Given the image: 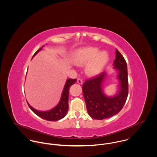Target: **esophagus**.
I'll return each mask as SVG.
<instances>
[{"label": "esophagus", "instance_id": "esophagus-1", "mask_svg": "<svg viewBox=\"0 0 157 157\" xmlns=\"http://www.w3.org/2000/svg\"><path fill=\"white\" fill-rule=\"evenodd\" d=\"M77 82H78V83L79 84H82V80L81 79H80V78H78V79H77Z\"/></svg>", "mask_w": 157, "mask_h": 157}]
</instances>
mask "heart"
<instances>
[{
    "label": "heart",
    "instance_id": "b5f03b06",
    "mask_svg": "<svg viewBox=\"0 0 157 157\" xmlns=\"http://www.w3.org/2000/svg\"><path fill=\"white\" fill-rule=\"evenodd\" d=\"M108 60V55L105 51L99 52L94 47L85 48L76 53L73 61L76 65L84 66L87 64L85 72L87 75L95 76L100 74Z\"/></svg>",
    "mask_w": 157,
    "mask_h": 157
}]
</instances>
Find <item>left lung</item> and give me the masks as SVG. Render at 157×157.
Returning <instances> with one entry per match:
<instances>
[{
  "label": "left lung",
  "mask_w": 157,
  "mask_h": 157,
  "mask_svg": "<svg viewBox=\"0 0 157 157\" xmlns=\"http://www.w3.org/2000/svg\"><path fill=\"white\" fill-rule=\"evenodd\" d=\"M113 68L117 70L118 90L113 96L104 93V84L107 73L102 72L87 80L82 86V91L89 116L94 119L103 120L117 114L122 109L128 94V70L126 61L116 49Z\"/></svg>",
  "instance_id": "left-lung-1"
}]
</instances>
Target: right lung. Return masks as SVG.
<instances>
[{"label":"right lung","mask_w":157,"mask_h":157,"mask_svg":"<svg viewBox=\"0 0 157 157\" xmlns=\"http://www.w3.org/2000/svg\"><path fill=\"white\" fill-rule=\"evenodd\" d=\"M43 47L44 46L40 48V49H38L35 53L33 57L35 56V55L37 54V53L39 52ZM76 81V79H68L66 81L61 94L59 102H58V104L56 105V106L53 108L52 109L49 111H38L35 108H34L33 107H32L27 102L29 107L36 115L48 121H56L64 118L66 116L68 109H69L68 101H69V89L70 87L71 86V85L74 84V83Z\"/></svg>","instance_id":"right-lung-1"}]
</instances>
